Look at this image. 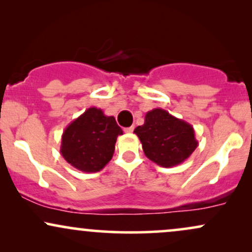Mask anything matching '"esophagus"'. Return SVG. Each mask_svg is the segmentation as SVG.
Returning a JSON list of instances; mask_svg holds the SVG:
<instances>
[{"instance_id":"obj_1","label":"esophagus","mask_w":252,"mask_h":252,"mask_svg":"<svg viewBox=\"0 0 252 252\" xmlns=\"http://www.w3.org/2000/svg\"><path fill=\"white\" fill-rule=\"evenodd\" d=\"M124 131H126V132H132V131H134V126H128V128H124Z\"/></svg>"}]
</instances>
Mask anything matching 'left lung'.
I'll use <instances>...</instances> for the list:
<instances>
[{
	"mask_svg": "<svg viewBox=\"0 0 252 252\" xmlns=\"http://www.w3.org/2000/svg\"><path fill=\"white\" fill-rule=\"evenodd\" d=\"M134 132L147 158L164 168L186 161L198 147L193 126L160 108L147 112Z\"/></svg>",
	"mask_w": 252,
	"mask_h": 252,
	"instance_id": "obj_1",
	"label": "left lung"
}]
</instances>
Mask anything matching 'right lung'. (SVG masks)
<instances>
[{
    "label": "right lung",
    "instance_id": "add662e5",
    "mask_svg": "<svg viewBox=\"0 0 252 252\" xmlns=\"http://www.w3.org/2000/svg\"><path fill=\"white\" fill-rule=\"evenodd\" d=\"M120 135L123 131L115 117L106 116L102 109L94 106L66 126L60 153L74 168L85 173L99 172L112 158Z\"/></svg>",
    "mask_w": 252,
    "mask_h": 252
}]
</instances>
